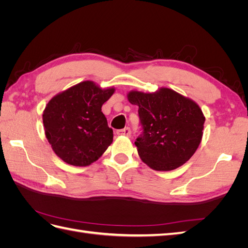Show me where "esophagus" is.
<instances>
[{
	"instance_id": "34e87169",
	"label": "esophagus",
	"mask_w": 248,
	"mask_h": 248,
	"mask_svg": "<svg viewBox=\"0 0 248 248\" xmlns=\"http://www.w3.org/2000/svg\"><path fill=\"white\" fill-rule=\"evenodd\" d=\"M119 136H125V137H130L131 136V130L129 127H125L123 129H120L117 131Z\"/></svg>"
}]
</instances>
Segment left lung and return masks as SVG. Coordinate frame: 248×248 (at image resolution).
Returning a JSON list of instances; mask_svg holds the SVG:
<instances>
[{"mask_svg": "<svg viewBox=\"0 0 248 248\" xmlns=\"http://www.w3.org/2000/svg\"><path fill=\"white\" fill-rule=\"evenodd\" d=\"M141 132L134 141L140 159L155 170H171L190 159L202 137L205 117L198 104L168 88L131 91Z\"/></svg>", "mask_w": 248, "mask_h": 248, "instance_id": "left-lung-1", "label": "left lung"}]
</instances>
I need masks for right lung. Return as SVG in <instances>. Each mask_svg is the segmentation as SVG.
Here are the masks:
<instances>
[{
	"label": "right lung",
	"instance_id": "add662e5",
	"mask_svg": "<svg viewBox=\"0 0 248 248\" xmlns=\"http://www.w3.org/2000/svg\"><path fill=\"white\" fill-rule=\"evenodd\" d=\"M115 89L102 90L86 80L51 98L43 111L46 136L66 163L87 167L111 144L114 133L101 111Z\"/></svg>",
	"mask_w": 248,
	"mask_h": 248
}]
</instances>
